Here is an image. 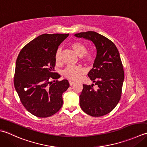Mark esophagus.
Listing matches in <instances>:
<instances>
[{"instance_id": "esophagus-1", "label": "esophagus", "mask_w": 147, "mask_h": 147, "mask_svg": "<svg viewBox=\"0 0 147 147\" xmlns=\"http://www.w3.org/2000/svg\"><path fill=\"white\" fill-rule=\"evenodd\" d=\"M69 84H70V86H72V85L74 84L75 82H73V81H71V80H70V81H69Z\"/></svg>"}]
</instances>
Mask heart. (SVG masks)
<instances>
[{
    "label": "heart",
    "mask_w": 147,
    "mask_h": 147,
    "mask_svg": "<svg viewBox=\"0 0 147 147\" xmlns=\"http://www.w3.org/2000/svg\"><path fill=\"white\" fill-rule=\"evenodd\" d=\"M71 47L78 56H82V61L87 63H91L94 61L95 58L94 54L87 52V47L84 44L76 41L71 44ZM61 52V50L60 48H58L56 51L55 54V61L56 63L60 61ZM84 72V68L82 66L69 65L63 71V75L67 79L77 80Z\"/></svg>",
    "instance_id": "1"
}]
</instances>
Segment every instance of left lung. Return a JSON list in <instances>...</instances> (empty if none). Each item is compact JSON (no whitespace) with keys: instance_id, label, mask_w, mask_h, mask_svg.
I'll list each match as a JSON object with an SVG mask.
<instances>
[{"instance_id":"obj_1","label":"left lung","mask_w":147,"mask_h":147,"mask_svg":"<svg viewBox=\"0 0 147 147\" xmlns=\"http://www.w3.org/2000/svg\"><path fill=\"white\" fill-rule=\"evenodd\" d=\"M74 35L92 41L96 49L93 68L88 75L98 89L93 88L94 84H83L80 106L91 116L105 115L114 109L122 94L124 72L119 51L113 42L95 32Z\"/></svg>"}]
</instances>
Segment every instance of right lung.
Listing matches in <instances>:
<instances>
[{
	"instance_id": "add662e5",
	"label": "right lung",
	"mask_w": 147,
	"mask_h": 147,
	"mask_svg": "<svg viewBox=\"0 0 147 147\" xmlns=\"http://www.w3.org/2000/svg\"><path fill=\"white\" fill-rule=\"evenodd\" d=\"M68 35H39L24 46L17 58L14 88L24 107L38 117L58 112L63 105L62 94L69 88L67 80L58 81L60 76L53 72L56 51Z\"/></svg>"
}]
</instances>
